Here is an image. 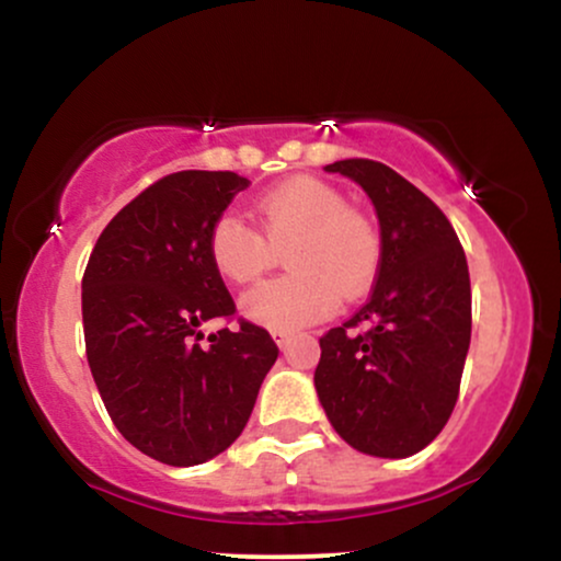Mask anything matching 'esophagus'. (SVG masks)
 <instances>
[{"label":"esophagus","mask_w":561,"mask_h":561,"mask_svg":"<svg viewBox=\"0 0 561 561\" xmlns=\"http://www.w3.org/2000/svg\"><path fill=\"white\" fill-rule=\"evenodd\" d=\"M272 334H274L276 345H279V347H282V351H285V347L289 345V340H293V332H287V330H274Z\"/></svg>","instance_id":"obj_1"}]
</instances>
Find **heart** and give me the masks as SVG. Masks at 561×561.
Returning <instances> with one entry per match:
<instances>
[{"mask_svg": "<svg viewBox=\"0 0 561 561\" xmlns=\"http://www.w3.org/2000/svg\"><path fill=\"white\" fill-rule=\"evenodd\" d=\"M259 229L221 214L208 229V259L231 285L255 282L285 248L289 274L244 293L242 311L272 330L317 324L337 300L364 298L382 266V237L375 218L347 205L337 186L295 176L255 197Z\"/></svg>", "mask_w": 561, "mask_h": 561, "instance_id": "b5f03b06", "label": "heart"}]
</instances>
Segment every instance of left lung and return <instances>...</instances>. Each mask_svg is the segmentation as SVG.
Listing matches in <instances>:
<instances>
[{
    "mask_svg": "<svg viewBox=\"0 0 561 561\" xmlns=\"http://www.w3.org/2000/svg\"><path fill=\"white\" fill-rule=\"evenodd\" d=\"M327 171L375 203L382 266L371 298L319 337L313 382L347 446L403 459L440 435L459 401L472 334L467 255L446 214L401 173L366 158Z\"/></svg>",
    "mask_w": 561,
    "mask_h": 561,
    "instance_id": "left-lung-1",
    "label": "left lung"
}]
</instances>
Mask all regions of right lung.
<instances>
[{
    "mask_svg": "<svg viewBox=\"0 0 561 561\" xmlns=\"http://www.w3.org/2000/svg\"><path fill=\"white\" fill-rule=\"evenodd\" d=\"M250 182L176 171L102 229L81 279L89 369L118 433L150 459L192 467L242 435L279 347L237 313L208 259V229Z\"/></svg>",
    "mask_w": 561,
    "mask_h": 561,
    "instance_id": "add662e5",
    "label": "right lung"
}]
</instances>
